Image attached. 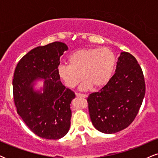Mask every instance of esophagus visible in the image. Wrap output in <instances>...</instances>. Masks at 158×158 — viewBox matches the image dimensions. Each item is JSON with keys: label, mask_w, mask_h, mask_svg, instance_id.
<instances>
[{"label": "esophagus", "mask_w": 158, "mask_h": 158, "mask_svg": "<svg viewBox=\"0 0 158 158\" xmlns=\"http://www.w3.org/2000/svg\"><path fill=\"white\" fill-rule=\"evenodd\" d=\"M76 96L78 97H83V98H86L88 96L86 95V94H79V93H76Z\"/></svg>", "instance_id": "34e87169"}]
</instances>
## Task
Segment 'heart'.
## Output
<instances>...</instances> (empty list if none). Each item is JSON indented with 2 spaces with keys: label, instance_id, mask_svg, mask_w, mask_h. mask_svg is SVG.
Wrapping results in <instances>:
<instances>
[{
  "label": "heart",
  "instance_id": "b5f03b06",
  "mask_svg": "<svg viewBox=\"0 0 158 158\" xmlns=\"http://www.w3.org/2000/svg\"><path fill=\"white\" fill-rule=\"evenodd\" d=\"M70 64H60L58 73L69 88H74L82 80L81 90L93 86L101 88L109 82L116 68L114 53L107 48H85L78 50L69 58Z\"/></svg>",
  "mask_w": 158,
  "mask_h": 158
}]
</instances>
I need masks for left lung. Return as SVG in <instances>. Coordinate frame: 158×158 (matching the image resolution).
Segmentation results:
<instances>
[{"label":"left lung","instance_id":"1","mask_svg":"<svg viewBox=\"0 0 158 158\" xmlns=\"http://www.w3.org/2000/svg\"><path fill=\"white\" fill-rule=\"evenodd\" d=\"M115 72L108 84L87 99L94 126L105 134L116 133L129 126L146 93L142 69L129 52H121Z\"/></svg>","mask_w":158,"mask_h":158}]
</instances>
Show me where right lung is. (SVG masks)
Wrapping results in <instances>:
<instances>
[{"instance_id":"add662e5","label":"right lung","mask_w":158,"mask_h":158,"mask_svg":"<svg viewBox=\"0 0 158 158\" xmlns=\"http://www.w3.org/2000/svg\"><path fill=\"white\" fill-rule=\"evenodd\" d=\"M68 46L55 41L37 47L23 56L14 73V102L17 113L31 131L40 137L58 139L70 126V103L76 97L60 81L58 67ZM44 78L43 92L33 89L34 82Z\"/></svg>"}]
</instances>
